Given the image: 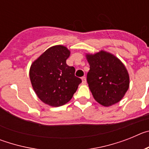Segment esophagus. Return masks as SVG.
I'll return each instance as SVG.
<instances>
[{"label":"esophagus","instance_id":"esophagus-1","mask_svg":"<svg viewBox=\"0 0 149 149\" xmlns=\"http://www.w3.org/2000/svg\"><path fill=\"white\" fill-rule=\"evenodd\" d=\"M82 83L84 84H86V77H83L82 78Z\"/></svg>","mask_w":149,"mask_h":149}]
</instances>
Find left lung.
Here are the masks:
<instances>
[{
	"instance_id": "1",
	"label": "left lung",
	"mask_w": 149,
	"mask_h": 149,
	"mask_svg": "<svg viewBox=\"0 0 149 149\" xmlns=\"http://www.w3.org/2000/svg\"><path fill=\"white\" fill-rule=\"evenodd\" d=\"M86 57L90 66L87 83L95 100L104 107L119 102L130 84L125 65L116 56L103 50L94 54H86Z\"/></svg>"
}]
</instances>
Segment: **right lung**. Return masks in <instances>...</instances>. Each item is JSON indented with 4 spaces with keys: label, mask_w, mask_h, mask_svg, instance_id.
<instances>
[{
    "label": "right lung",
    "mask_w": 149,
    "mask_h": 149,
    "mask_svg": "<svg viewBox=\"0 0 149 149\" xmlns=\"http://www.w3.org/2000/svg\"><path fill=\"white\" fill-rule=\"evenodd\" d=\"M69 56L70 51L58 45L46 50L31 64L30 82L43 103L51 107L65 104L82 82L74 75L75 68L66 64Z\"/></svg>",
    "instance_id": "1"
}]
</instances>
